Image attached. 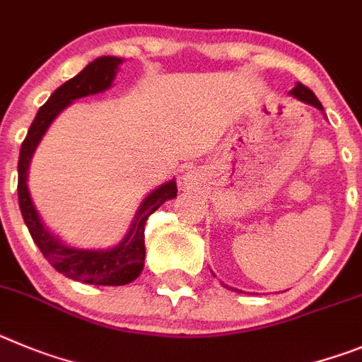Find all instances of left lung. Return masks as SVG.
<instances>
[{"label": "left lung", "instance_id": "left-lung-1", "mask_svg": "<svg viewBox=\"0 0 362 362\" xmlns=\"http://www.w3.org/2000/svg\"><path fill=\"white\" fill-rule=\"evenodd\" d=\"M288 93H291V95L294 97V99L301 100V103H305V104H310V106H314V108H317L319 112L323 113V104L319 103L317 97H315L314 93H312L307 86H303L301 83H296V86L292 88V90H291V92H288ZM323 115H325V113H323ZM325 117H327V115H325ZM221 285L226 286V288H229V291L238 292V294L242 292V291H240V288H233V286L226 285V283H221Z\"/></svg>", "mask_w": 362, "mask_h": 362}]
</instances>
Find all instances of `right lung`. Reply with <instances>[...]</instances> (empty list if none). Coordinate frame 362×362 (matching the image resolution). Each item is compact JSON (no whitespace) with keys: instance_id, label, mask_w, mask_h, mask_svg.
I'll return each mask as SVG.
<instances>
[{"instance_id":"right-lung-1","label":"right lung","mask_w":362,"mask_h":362,"mask_svg":"<svg viewBox=\"0 0 362 362\" xmlns=\"http://www.w3.org/2000/svg\"><path fill=\"white\" fill-rule=\"evenodd\" d=\"M122 63H124L122 57L103 55V57H97L92 63L86 64V68H83L76 77H71L70 81L61 84L48 97L47 103L39 108L25 141H23L21 151H19V209H21L23 220L27 223L28 230H30L32 240L55 270H59L61 274H64L66 278L88 283V285H128L141 276L146 258V221L162 204L177 197V182H175V178L164 182L157 189H153L151 193L146 194V198L136 209L135 216H133L132 223H129L128 233L119 243L108 247V249H83V247H74L63 242L57 234L52 233L45 226L43 218H41L34 200H32L30 189H28V171H30L32 157H34L39 142L43 141L45 133L48 132L52 122L57 119V115L63 110H66L74 100L95 95V93L106 92L108 88H112L117 71L120 70Z\"/></svg>"}]
</instances>
